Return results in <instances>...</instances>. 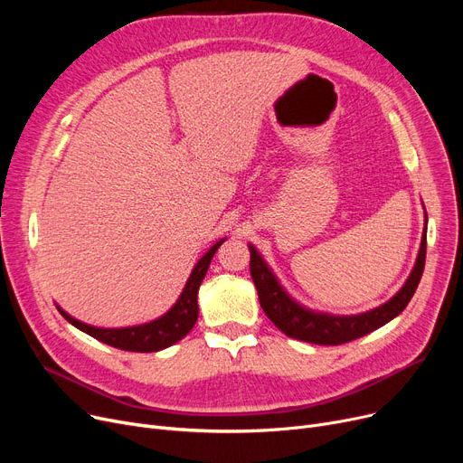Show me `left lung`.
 I'll use <instances>...</instances> for the list:
<instances>
[{"mask_svg":"<svg viewBox=\"0 0 463 463\" xmlns=\"http://www.w3.org/2000/svg\"><path fill=\"white\" fill-rule=\"evenodd\" d=\"M428 223V215H426ZM250 270L253 283L259 293V302L269 319L288 337L300 339V342L317 344V345H342L353 342L356 337L366 335L405 309L409 300L415 295V290L420 283L424 262H426V227L422 232L420 250L417 255L415 269L411 270L407 281L398 293L384 302L383 306L370 309L358 315H332L323 311H313L300 306L295 298H290L287 290L279 285L274 272L264 262L260 253L250 244Z\"/></svg>","mask_w":463,"mask_h":463,"instance_id":"obj_1","label":"left lung"}]
</instances>
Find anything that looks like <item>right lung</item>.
Wrapping results in <instances>:
<instances>
[{
	"instance_id": "right-lung-1",
	"label": "right lung",
	"mask_w": 463,
	"mask_h": 463,
	"mask_svg": "<svg viewBox=\"0 0 463 463\" xmlns=\"http://www.w3.org/2000/svg\"><path fill=\"white\" fill-rule=\"evenodd\" d=\"M225 238H222L213 244L203 257L201 260L194 264V269L182 290L180 298L176 304L170 307L165 315H161L159 319L138 325V326H126V328H97L90 326L86 323L77 321L75 317H71L67 311H63L60 306L58 311L63 315V319L69 321L72 326H77L79 330L90 334L91 337L99 339V342L121 349V351H133V353H156L161 349H166L170 345H175L180 342L182 337L189 334V330L197 323L199 317V304H197V295H199V287L208 272L210 260L217 248L222 246Z\"/></svg>"
}]
</instances>
